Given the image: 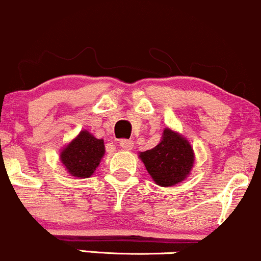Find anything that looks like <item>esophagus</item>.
Instances as JSON below:
<instances>
[{
  "mask_svg": "<svg viewBox=\"0 0 261 261\" xmlns=\"http://www.w3.org/2000/svg\"><path fill=\"white\" fill-rule=\"evenodd\" d=\"M120 146L122 147V149H124V150H132L134 147V143L132 140L122 139L120 141Z\"/></svg>",
  "mask_w": 261,
  "mask_h": 261,
  "instance_id": "obj_1",
  "label": "esophagus"
}]
</instances>
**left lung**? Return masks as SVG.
I'll return each instance as SVG.
<instances>
[{"instance_id": "left-lung-1", "label": "left lung", "mask_w": 261, "mask_h": 261, "mask_svg": "<svg viewBox=\"0 0 261 261\" xmlns=\"http://www.w3.org/2000/svg\"><path fill=\"white\" fill-rule=\"evenodd\" d=\"M139 157L149 174L160 186H173L182 181L194 166V150L189 141L166 128L153 149L140 152Z\"/></svg>"}]
</instances>
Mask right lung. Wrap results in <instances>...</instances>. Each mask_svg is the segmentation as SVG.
<instances>
[{"instance_id": "1", "label": "right lung", "mask_w": 261, "mask_h": 261, "mask_svg": "<svg viewBox=\"0 0 261 261\" xmlns=\"http://www.w3.org/2000/svg\"><path fill=\"white\" fill-rule=\"evenodd\" d=\"M104 152V140L96 139L89 132L82 130L62 151L60 159L72 176L89 178L100 163Z\"/></svg>"}]
</instances>
